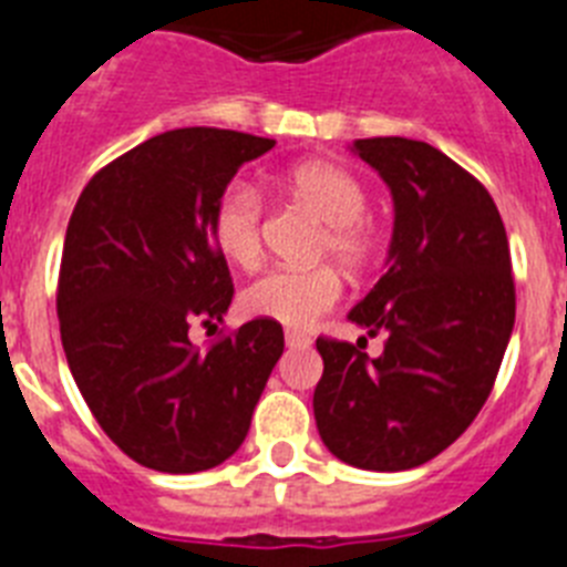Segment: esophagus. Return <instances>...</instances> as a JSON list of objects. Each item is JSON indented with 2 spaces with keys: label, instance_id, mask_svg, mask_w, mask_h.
Returning <instances> with one entry per match:
<instances>
[{
  "label": "esophagus",
  "instance_id": "obj_1",
  "mask_svg": "<svg viewBox=\"0 0 567 567\" xmlns=\"http://www.w3.org/2000/svg\"><path fill=\"white\" fill-rule=\"evenodd\" d=\"M285 342L291 349H306V346H311V337L302 334V331H285Z\"/></svg>",
  "mask_w": 567,
  "mask_h": 567
}]
</instances>
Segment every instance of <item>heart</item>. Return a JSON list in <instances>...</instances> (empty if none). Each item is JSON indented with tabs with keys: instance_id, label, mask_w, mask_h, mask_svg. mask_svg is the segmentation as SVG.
<instances>
[{
	"instance_id": "heart-1",
	"label": "heart",
	"mask_w": 567,
	"mask_h": 567,
	"mask_svg": "<svg viewBox=\"0 0 567 567\" xmlns=\"http://www.w3.org/2000/svg\"><path fill=\"white\" fill-rule=\"evenodd\" d=\"M285 189L326 221L320 256H334L342 268L363 270L378 250V233L365 218L369 193L351 169L331 161H308L285 175ZM265 202L245 181H230L210 210V239L236 268H256L261 261ZM342 282L331 265L317 268H276L254 279L241 291V311L288 328H308L337 306Z\"/></svg>"
}]
</instances>
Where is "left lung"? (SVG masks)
<instances>
[{
	"label": "left lung",
	"instance_id": "obj_1",
	"mask_svg": "<svg viewBox=\"0 0 567 567\" xmlns=\"http://www.w3.org/2000/svg\"><path fill=\"white\" fill-rule=\"evenodd\" d=\"M354 150L394 198L389 270L349 313L383 337V354L320 337L313 417L340 461L398 473L444 453L482 412L516 320V285L482 181L423 141L363 137Z\"/></svg>",
	"mask_w": 567,
	"mask_h": 567
}]
</instances>
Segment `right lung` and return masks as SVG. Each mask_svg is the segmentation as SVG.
I'll use <instances>...</instances> for the list:
<instances>
[{"instance_id": "obj_1", "label": "right lung", "mask_w": 567, "mask_h": 567, "mask_svg": "<svg viewBox=\"0 0 567 567\" xmlns=\"http://www.w3.org/2000/svg\"><path fill=\"white\" fill-rule=\"evenodd\" d=\"M274 144L213 126L164 132L94 173L71 213L56 279L65 360L100 430L158 473L230 458L282 357L270 320L207 349L189 342V326L221 322L233 299L213 204Z\"/></svg>"}]
</instances>
